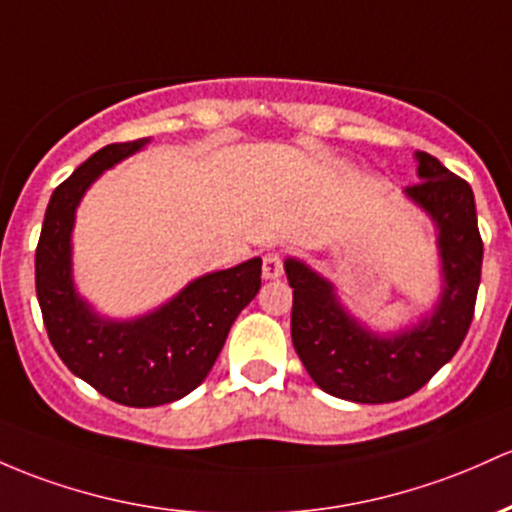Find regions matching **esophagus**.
Returning <instances> with one entry per match:
<instances>
[{"label":"esophagus","instance_id":"1","mask_svg":"<svg viewBox=\"0 0 512 512\" xmlns=\"http://www.w3.org/2000/svg\"><path fill=\"white\" fill-rule=\"evenodd\" d=\"M284 272V262H282V255L279 252H267L265 257H262V277L265 279H279Z\"/></svg>","mask_w":512,"mask_h":512}]
</instances>
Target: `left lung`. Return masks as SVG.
<instances>
[{"label":"left lung","instance_id":"left-lung-1","mask_svg":"<svg viewBox=\"0 0 512 512\" xmlns=\"http://www.w3.org/2000/svg\"><path fill=\"white\" fill-rule=\"evenodd\" d=\"M418 184L406 199L435 223L440 296L418 323L376 333L347 311L330 279L303 260L286 257L294 289L291 340L311 379L330 396L355 403H391L425 386L454 357L474 318L484 243L474 192L437 157L415 153Z\"/></svg>","mask_w":512,"mask_h":512}]
</instances>
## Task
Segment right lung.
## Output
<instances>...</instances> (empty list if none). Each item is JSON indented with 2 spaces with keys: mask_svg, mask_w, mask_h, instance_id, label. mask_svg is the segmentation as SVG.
<instances>
[{
  "mask_svg": "<svg viewBox=\"0 0 512 512\" xmlns=\"http://www.w3.org/2000/svg\"><path fill=\"white\" fill-rule=\"evenodd\" d=\"M150 138L114 143L84 160L55 189L36 247V294L55 352L72 374L131 408H153L192 393L211 372L230 325L260 291L262 260L201 274L155 311L101 316L72 277L77 206L94 182L136 155Z\"/></svg>",
  "mask_w": 512,
  "mask_h": 512,
  "instance_id": "obj_1",
  "label": "right lung"
}]
</instances>
